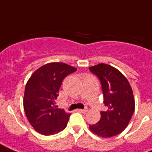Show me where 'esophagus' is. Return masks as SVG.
I'll use <instances>...</instances> for the list:
<instances>
[{"instance_id":"esophagus-1","label":"esophagus","mask_w":152,"mask_h":152,"mask_svg":"<svg viewBox=\"0 0 152 152\" xmlns=\"http://www.w3.org/2000/svg\"><path fill=\"white\" fill-rule=\"evenodd\" d=\"M77 111L80 112V113H86L87 112H88V110H87V109H84V110H82V109H79V110H77Z\"/></svg>"}]
</instances>
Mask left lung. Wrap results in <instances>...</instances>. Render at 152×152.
<instances>
[{
    "instance_id": "left-lung-1",
    "label": "left lung",
    "mask_w": 152,
    "mask_h": 152,
    "mask_svg": "<svg viewBox=\"0 0 152 152\" xmlns=\"http://www.w3.org/2000/svg\"><path fill=\"white\" fill-rule=\"evenodd\" d=\"M101 81L106 111H101L99 121L91 125L93 133L103 138L114 137L127 127L135 110L132 89L127 78L118 69L100 63L89 68Z\"/></svg>"
}]
</instances>
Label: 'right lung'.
Returning <instances> with one entry per match:
<instances>
[{"instance_id":"1","label":"right lung","mask_w":152,"mask_h":152,"mask_svg":"<svg viewBox=\"0 0 152 152\" xmlns=\"http://www.w3.org/2000/svg\"><path fill=\"white\" fill-rule=\"evenodd\" d=\"M76 68L62 62H52L32 73L25 87L23 109L28 121L40 134L50 136L64 130L71 113L55 108V99L62 80Z\"/></svg>"}]
</instances>
